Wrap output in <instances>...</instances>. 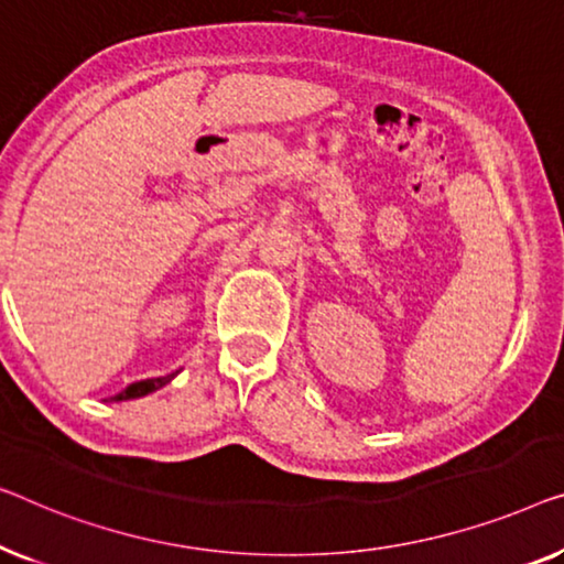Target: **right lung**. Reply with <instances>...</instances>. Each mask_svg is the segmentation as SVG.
Listing matches in <instances>:
<instances>
[{"mask_svg":"<svg viewBox=\"0 0 564 564\" xmlns=\"http://www.w3.org/2000/svg\"><path fill=\"white\" fill-rule=\"evenodd\" d=\"M174 377H176V372H172V375H164V377H154V380H141V382H133V384H129V388H126L123 392L116 394L113 400H133V398H144V394L154 392V390H159V388H164V384H166V382H172Z\"/></svg>","mask_w":564,"mask_h":564,"instance_id":"add662e5","label":"right lung"}]
</instances>
